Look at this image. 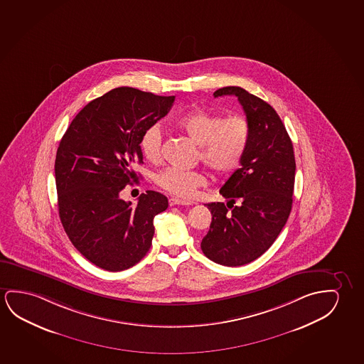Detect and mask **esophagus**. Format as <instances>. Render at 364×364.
<instances>
[{"label":"esophagus","mask_w":364,"mask_h":364,"mask_svg":"<svg viewBox=\"0 0 364 364\" xmlns=\"http://www.w3.org/2000/svg\"><path fill=\"white\" fill-rule=\"evenodd\" d=\"M191 206L193 205V202L185 201V200H179L177 197H171L169 198V206Z\"/></svg>","instance_id":"esophagus-1"}]
</instances>
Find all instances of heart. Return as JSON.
<instances>
[{
	"label": "heart",
	"instance_id": "b5f03b06",
	"mask_svg": "<svg viewBox=\"0 0 364 364\" xmlns=\"http://www.w3.org/2000/svg\"><path fill=\"white\" fill-rule=\"evenodd\" d=\"M176 125L200 146L198 157L207 168L215 174H228L239 167L250 141V124L242 115L223 118L206 110L196 109L179 115ZM143 156L158 162L162 157V131L159 125H151L141 139ZM156 182L169 193L188 198L197 188L206 185V178L200 171L163 169Z\"/></svg>",
	"mask_w": 364,
	"mask_h": 364
}]
</instances>
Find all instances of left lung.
<instances>
[{"label": "left lung", "mask_w": 364, "mask_h": 364, "mask_svg": "<svg viewBox=\"0 0 364 364\" xmlns=\"http://www.w3.org/2000/svg\"><path fill=\"white\" fill-rule=\"evenodd\" d=\"M223 95L237 97L242 105L250 124L249 146L241 167L220 190L230 200L228 206L206 205L212 221L201 249L216 264L241 266L260 257L288 221L296 166L293 143L270 104L240 87L213 92L215 98Z\"/></svg>", "instance_id": "8db88e82"}]
</instances>
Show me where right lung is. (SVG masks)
<instances>
[{
  "mask_svg": "<svg viewBox=\"0 0 364 364\" xmlns=\"http://www.w3.org/2000/svg\"><path fill=\"white\" fill-rule=\"evenodd\" d=\"M174 97L120 87L77 113L60 141L55 159L59 216L71 244L94 265L122 272L152 245L153 218L166 211V196L146 191L136 206L119 197L138 177L141 139L167 114Z\"/></svg>",
  "mask_w": 364,
  "mask_h": 364,
  "instance_id": "right-lung-1",
  "label": "right lung"
}]
</instances>
